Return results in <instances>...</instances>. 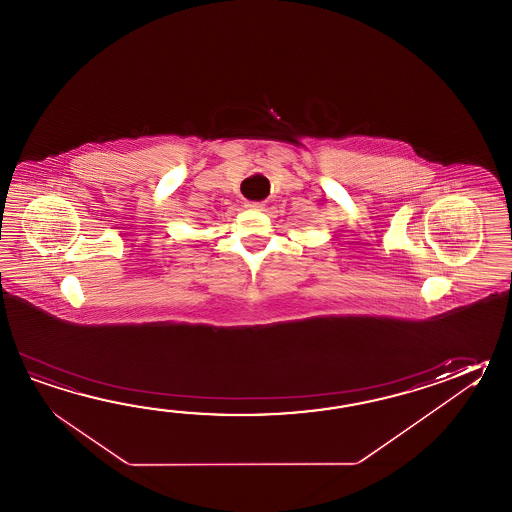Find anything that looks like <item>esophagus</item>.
Masks as SVG:
<instances>
[{
	"instance_id": "1",
	"label": "esophagus",
	"mask_w": 512,
	"mask_h": 512,
	"mask_svg": "<svg viewBox=\"0 0 512 512\" xmlns=\"http://www.w3.org/2000/svg\"><path fill=\"white\" fill-rule=\"evenodd\" d=\"M246 208L261 209L262 204H261V202H246Z\"/></svg>"
}]
</instances>
